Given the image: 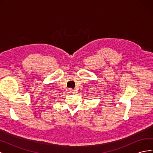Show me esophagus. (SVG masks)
Segmentation results:
<instances>
[{
  "instance_id": "34e87169",
  "label": "esophagus",
  "mask_w": 153,
  "mask_h": 153,
  "mask_svg": "<svg viewBox=\"0 0 153 153\" xmlns=\"http://www.w3.org/2000/svg\"><path fill=\"white\" fill-rule=\"evenodd\" d=\"M69 93H73V89H69Z\"/></svg>"
}]
</instances>
